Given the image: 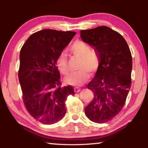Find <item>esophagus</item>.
I'll use <instances>...</instances> for the list:
<instances>
[{
    "instance_id": "esophagus-1",
    "label": "esophagus",
    "mask_w": 148,
    "mask_h": 148,
    "mask_svg": "<svg viewBox=\"0 0 148 148\" xmlns=\"http://www.w3.org/2000/svg\"><path fill=\"white\" fill-rule=\"evenodd\" d=\"M74 92H78L79 91H80V89L79 88V87H74Z\"/></svg>"
}]
</instances>
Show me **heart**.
Instances as JSON below:
<instances>
[{
  "instance_id": "1",
  "label": "heart",
  "mask_w": 148,
  "mask_h": 148,
  "mask_svg": "<svg viewBox=\"0 0 148 148\" xmlns=\"http://www.w3.org/2000/svg\"><path fill=\"white\" fill-rule=\"evenodd\" d=\"M69 51L72 56L80 59L78 70L79 71L64 79L65 83L74 86H80L86 83L89 77V72L94 74L99 69V57L95 51L90 50L86 42L77 40L69 47ZM68 56L62 52L56 59V65L62 74L67 76L69 73Z\"/></svg>"
}]
</instances>
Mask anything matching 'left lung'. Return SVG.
Returning a JSON list of instances; mask_svg holds the SVG:
<instances>
[{"instance_id": "left-lung-1", "label": "left lung", "mask_w": 148, "mask_h": 148, "mask_svg": "<svg viewBox=\"0 0 148 148\" xmlns=\"http://www.w3.org/2000/svg\"><path fill=\"white\" fill-rule=\"evenodd\" d=\"M80 36L93 47L100 60L94 78L87 86L94 97L85 113L91 121L104 123L116 116L125 105L131 86V53L123 37L110 27L82 30Z\"/></svg>"}]
</instances>
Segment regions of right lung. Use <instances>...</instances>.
<instances>
[{"label":"right lung","mask_w":148,"mask_h":148,"mask_svg":"<svg viewBox=\"0 0 148 148\" xmlns=\"http://www.w3.org/2000/svg\"><path fill=\"white\" fill-rule=\"evenodd\" d=\"M76 32L44 29L32 34L20 51L18 72L23 101L31 116L43 124L60 121L64 101L74 95L71 86H61L56 59Z\"/></svg>","instance_id":"right-lung-1"}]
</instances>
